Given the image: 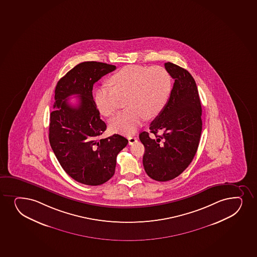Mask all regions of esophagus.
<instances>
[{"label":"esophagus","instance_id":"obj_1","mask_svg":"<svg viewBox=\"0 0 257 257\" xmlns=\"http://www.w3.org/2000/svg\"><path fill=\"white\" fill-rule=\"evenodd\" d=\"M128 144L133 145L134 143H136L137 142V138H136V136H128Z\"/></svg>","mask_w":257,"mask_h":257}]
</instances>
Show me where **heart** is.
<instances>
[{
	"mask_svg": "<svg viewBox=\"0 0 257 257\" xmlns=\"http://www.w3.org/2000/svg\"><path fill=\"white\" fill-rule=\"evenodd\" d=\"M112 87L102 85L94 94L95 105L104 116L117 111L120 99L127 109L109 121L113 132L133 134L146 119L162 112L171 97L172 80L164 67L130 65L123 67L109 79Z\"/></svg>",
	"mask_w": 257,
	"mask_h": 257,
	"instance_id": "heart-1",
	"label": "heart"
}]
</instances>
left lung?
I'll list each match as a JSON object with an SVG mask.
<instances>
[{
    "mask_svg": "<svg viewBox=\"0 0 257 257\" xmlns=\"http://www.w3.org/2000/svg\"><path fill=\"white\" fill-rule=\"evenodd\" d=\"M165 68L175 80L165 109L150 124L148 132L140 134L144 145L143 166L149 177L166 182L178 177L192 162L200 143L202 121L197 86L189 72L171 62ZM161 130L162 136L156 133Z\"/></svg>",
    "mask_w": 257,
    "mask_h": 257,
    "instance_id": "1",
    "label": "left lung"
}]
</instances>
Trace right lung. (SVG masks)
I'll return each instance as SVG.
<instances>
[{"instance_id": "1", "label": "right lung", "mask_w": 257, "mask_h": 257, "mask_svg": "<svg viewBox=\"0 0 257 257\" xmlns=\"http://www.w3.org/2000/svg\"><path fill=\"white\" fill-rule=\"evenodd\" d=\"M115 66L97 62H81L60 79L55 90L53 111L50 113V147L66 173L79 183L97 186L115 173L116 156L127 143L126 138L100 136L106 130L92 97V87ZM78 94L77 107L67 102Z\"/></svg>"}]
</instances>
